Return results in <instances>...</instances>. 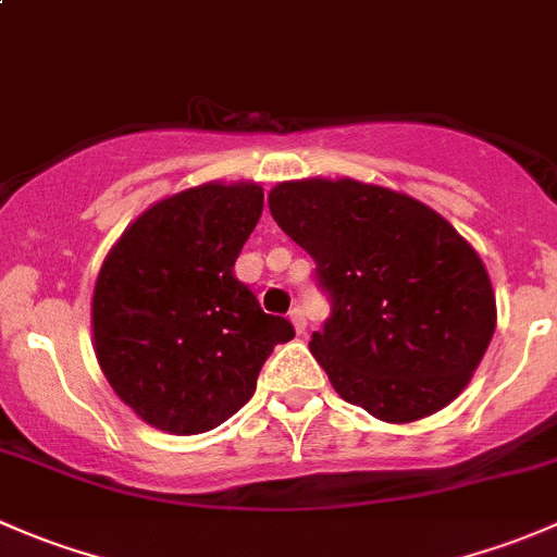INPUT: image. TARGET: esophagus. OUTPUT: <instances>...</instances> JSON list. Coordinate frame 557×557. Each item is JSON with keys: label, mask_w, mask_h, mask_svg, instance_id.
Masks as SVG:
<instances>
[{"label": "esophagus", "mask_w": 557, "mask_h": 557, "mask_svg": "<svg viewBox=\"0 0 557 557\" xmlns=\"http://www.w3.org/2000/svg\"><path fill=\"white\" fill-rule=\"evenodd\" d=\"M288 318H290V323H294L296 334H305V331H307V314H305V310H301V307H294Z\"/></svg>", "instance_id": "34e87169"}]
</instances>
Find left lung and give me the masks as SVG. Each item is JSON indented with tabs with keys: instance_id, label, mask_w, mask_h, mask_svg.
I'll return each instance as SVG.
<instances>
[{
	"instance_id": "8db88e82",
	"label": "left lung",
	"mask_w": 557,
	"mask_h": 557,
	"mask_svg": "<svg viewBox=\"0 0 557 557\" xmlns=\"http://www.w3.org/2000/svg\"><path fill=\"white\" fill-rule=\"evenodd\" d=\"M269 210L331 301L310 350L334 391L387 423L447 407L496 329L474 247L412 196L347 177L280 183Z\"/></svg>"
}]
</instances>
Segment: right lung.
<instances>
[{
  "label": "right lung",
  "instance_id": "obj_1",
  "mask_svg": "<svg viewBox=\"0 0 557 557\" xmlns=\"http://www.w3.org/2000/svg\"><path fill=\"white\" fill-rule=\"evenodd\" d=\"M263 212L256 183H207L145 210L94 288V347L112 391L170 434H205L250 401L290 320L234 277Z\"/></svg>",
  "mask_w": 557,
  "mask_h": 557
}]
</instances>
